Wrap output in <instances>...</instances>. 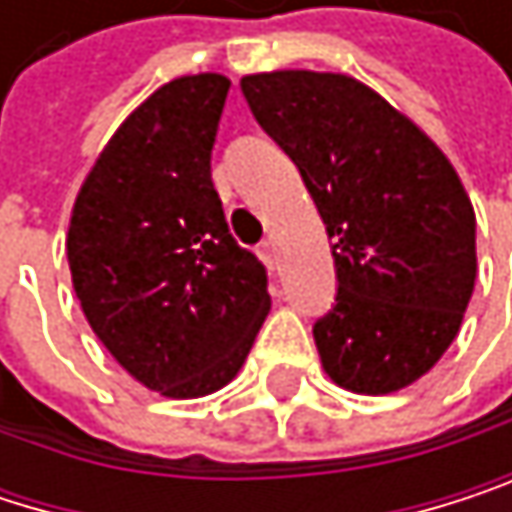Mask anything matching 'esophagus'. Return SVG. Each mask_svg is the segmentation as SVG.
<instances>
[{
    "label": "esophagus",
    "instance_id": "34e87169",
    "mask_svg": "<svg viewBox=\"0 0 512 512\" xmlns=\"http://www.w3.org/2000/svg\"><path fill=\"white\" fill-rule=\"evenodd\" d=\"M259 259L268 265V271H277V244L271 238L259 244Z\"/></svg>",
    "mask_w": 512,
    "mask_h": 512
}]
</instances>
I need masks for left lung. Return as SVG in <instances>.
<instances>
[{"mask_svg": "<svg viewBox=\"0 0 512 512\" xmlns=\"http://www.w3.org/2000/svg\"><path fill=\"white\" fill-rule=\"evenodd\" d=\"M241 90L332 238L338 295L313 326L323 371L359 395L416 383L456 341L477 280V217L453 162L350 75L280 69Z\"/></svg>", "mask_w": 512, "mask_h": 512, "instance_id": "1", "label": "left lung"}]
</instances>
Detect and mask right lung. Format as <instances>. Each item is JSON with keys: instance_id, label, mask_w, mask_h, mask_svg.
Masks as SVG:
<instances>
[{"instance_id": "right-lung-1", "label": "right lung", "mask_w": 512, "mask_h": 512, "mask_svg": "<svg viewBox=\"0 0 512 512\" xmlns=\"http://www.w3.org/2000/svg\"><path fill=\"white\" fill-rule=\"evenodd\" d=\"M229 87L202 72L147 96L84 177L66 235L90 329L165 398L232 383L271 310L265 268L229 235L211 180Z\"/></svg>"}]
</instances>
